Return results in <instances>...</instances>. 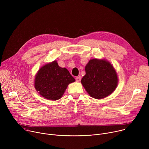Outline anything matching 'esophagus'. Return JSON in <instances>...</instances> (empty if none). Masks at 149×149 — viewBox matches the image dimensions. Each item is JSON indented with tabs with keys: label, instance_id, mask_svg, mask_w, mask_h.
<instances>
[{
	"label": "esophagus",
	"instance_id": "1",
	"mask_svg": "<svg viewBox=\"0 0 149 149\" xmlns=\"http://www.w3.org/2000/svg\"><path fill=\"white\" fill-rule=\"evenodd\" d=\"M75 79H76V81H77V82H79V81H81V77H80V76L77 77L75 78Z\"/></svg>",
	"mask_w": 149,
	"mask_h": 149
}]
</instances>
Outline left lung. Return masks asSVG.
Here are the masks:
<instances>
[{
	"instance_id": "8db88e82",
	"label": "left lung",
	"mask_w": 149,
	"mask_h": 149,
	"mask_svg": "<svg viewBox=\"0 0 149 149\" xmlns=\"http://www.w3.org/2000/svg\"><path fill=\"white\" fill-rule=\"evenodd\" d=\"M86 75L81 82L93 98L102 99L110 95L118 85L117 72L107 60L92 59L86 66Z\"/></svg>"
}]
</instances>
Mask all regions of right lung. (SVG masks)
Listing matches in <instances>:
<instances>
[{
    "mask_svg": "<svg viewBox=\"0 0 149 149\" xmlns=\"http://www.w3.org/2000/svg\"><path fill=\"white\" fill-rule=\"evenodd\" d=\"M75 79L65 68L60 67L56 61L42 66L35 75V88L38 93L49 100L62 97L68 84Z\"/></svg>",
    "mask_w": 149,
    "mask_h": 149,
    "instance_id": "1",
    "label": "right lung"
}]
</instances>
